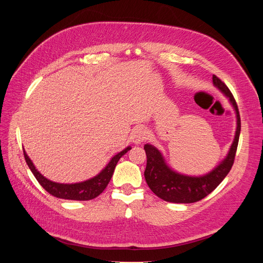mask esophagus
I'll return each mask as SVG.
<instances>
[{"label": "esophagus", "mask_w": 263, "mask_h": 263, "mask_svg": "<svg viewBox=\"0 0 263 263\" xmlns=\"http://www.w3.org/2000/svg\"><path fill=\"white\" fill-rule=\"evenodd\" d=\"M146 136H147V133L145 131V129L143 127H137L134 129L133 131V141L135 143H141L143 142L144 140H146Z\"/></svg>", "instance_id": "34e87169"}]
</instances>
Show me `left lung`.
<instances>
[{"label":"left lung","instance_id":"obj_1","mask_svg":"<svg viewBox=\"0 0 263 263\" xmlns=\"http://www.w3.org/2000/svg\"><path fill=\"white\" fill-rule=\"evenodd\" d=\"M212 81L217 88L229 97L230 102L235 108L237 116V129L234 141L226 159L211 173L203 177H190L175 173L164 163L162 155L155 146L145 144L143 148L146 155V166L144 170L146 184L157 197L166 202L186 204L195 203L204 199L219 185L224 177L228 175L234 163L240 134V117L238 107L232 92L226 84L215 74L212 76Z\"/></svg>","mask_w":263,"mask_h":263}]
</instances>
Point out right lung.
<instances>
[{
  "label": "right lung",
  "mask_w": 263,
  "mask_h": 263,
  "mask_svg": "<svg viewBox=\"0 0 263 263\" xmlns=\"http://www.w3.org/2000/svg\"><path fill=\"white\" fill-rule=\"evenodd\" d=\"M131 147L128 146L124 151L116 155L114 158L110 160L107 166L95 178L76 184H60L56 182H52L46 179L40 172H37L35 166L33 165L30 158L27 156L25 149H24V157L26 162L33 173L36 180L44 187V189L52 196L58 199L64 200H73V201H87L97 198L99 195L103 193L108 185L112 175H114L115 168L117 163L119 162L120 158L124 156Z\"/></svg>",
  "instance_id": "obj_1"
}]
</instances>
